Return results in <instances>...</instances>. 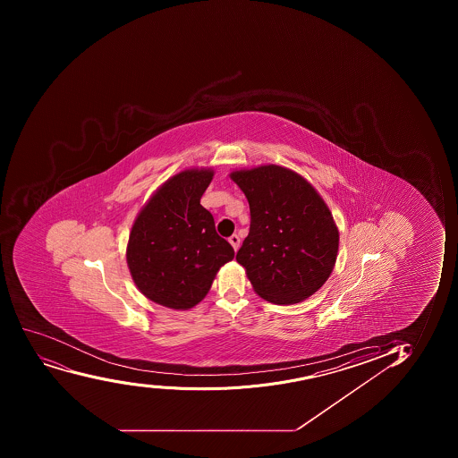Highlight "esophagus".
<instances>
[{"label": "esophagus", "instance_id": "1", "mask_svg": "<svg viewBox=\"0 0 458 458\" xmlns=\"http://www.w3.org/2000/svg\"><path fill=\"white\" fill-rule=\"evenodd\" d=\"M228 242L232 243L233 250H239V246H241V237L237 236V234H233V236H230V239H228Z\"/></svg>", "mask_w": 458, "mask_h": 458}]
</instances>
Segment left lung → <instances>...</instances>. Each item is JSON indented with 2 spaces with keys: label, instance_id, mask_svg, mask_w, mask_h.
<instances>
[{
  "label": "left lung",
  "instance_id": "8db88e82",
  "mask_svg": "<svg viewBox=\"0 0 458 458\" xmlns=\"http://www.w3.org/2000/svg\"><path fill=\"white\" fill-rule=\"evenodd\" d=\"M230 177L250 203V234L236 259L255 293L273 304L315 294L339 250V230L321 195L301 174L275 164L234 170Z\"/></svg>",
  "mask_w": 458,
  "mask_h": 458
}]
</instances>
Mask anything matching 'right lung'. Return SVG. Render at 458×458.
<instances>
[{
    "label": "right lung",
    "mask_w": 458,
    "mask_h": 458,
    "mask_svg": "<svg viewBox=\"0 0 458 458\" xmlns=\"http://www.w3.org/2000/svg\"><path fill=\"white\" fill-rule=\"evenodd\" d=\"M212 168H186L164 182L132 224L127 264L146 299L188 310L206 297L216 273L234 259L199 199Z\"/></svg>",
    "instance_id": "obj_1"
}]
</instances>
